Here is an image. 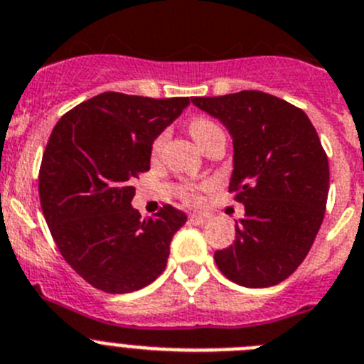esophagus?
Returning a JSON list of instances; mask_svg holds the SVG:
<instances>
[{"label":"esophagus","mask_w":364,"mask_h":364,"mask_svg":"<svg viewBox=\"0 0 364 364\" xmlns=\"http://www.w3.org/2000/svg\"><path fill=\"white\" fill-rule=\"evenodd\" d=\"M210 219V215L208 214H190L188 221L194 223V225H203V223H206Z\"/></svg>","instance_id":"34e87169"}]
</instances>
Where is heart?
I'll use <instances>...</instances> for the list:
<instances>
[{
    "mask_svg": "<svg viewBox=\"0 0 364 364\" xmlns=\"http://www.w3.org/2000/svg\"><path fill=\"white\" fill-rule=\"evenodd\" d=\"M219 130L221 129L215 125L214 121L205 119V117H198V119H194L192 123H190V132H192V136H194V139L198 143H203L206 137H210L212 134L219 132ZM163 143H165V134L156 137V141H154L152 145V154H159V150L163 149ZM179 196L188 203H198L199 199H201L199 198V188L192 185L183 186V188L179 190Z\"/></svg>",
    "mask_w": 364,
    "mask_h": 364,
    "instance_id": "b5f03b06",
    "label": "heart"
}]
</instances>
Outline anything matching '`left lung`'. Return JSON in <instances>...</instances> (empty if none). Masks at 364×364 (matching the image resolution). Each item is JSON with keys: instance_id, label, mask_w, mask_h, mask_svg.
<instances>
[{"instance_id": "obj_1", "label": "left lung", "mask_w": 364, "mask_h": 364, "mask_svg": "<svg viewBox=\"0 0 364 364\" xmlns=\"http://www.w3.org/2000/svg\"><path fill=\"white\" fill-rule=\"evenodd\" d=\"M192 103L230 132L228 190L245 205L234 245L215 252V264L241 287H274L303 263L325 218L330 170L319 136L303 110L259 90Z\"/></svg>"}]
</instances>
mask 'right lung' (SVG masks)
Returning a JSON list of instances; mask_svg holds the SVG:
<instances>
[{
  "instance_id": "add662e5",
  "label": "right lung",
  "mask_w": 364,
  "mask_h": 364,
  "mask_svg": "<svg viewBox=\"0 0 364 364\" xmlns=\"http://www.w3.org/2000/svg\"><path fill=\"white\" fill-rule=\"evenodd\" d=\"M188 97L152 100L103 92L55 123L39 168V201L68 264L97 290L127 294L165 270L185 212L165 205L143 219L134 179L150 170L154 139Z\"/></svg>"
}]
</instances>
